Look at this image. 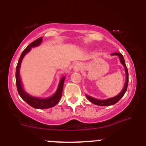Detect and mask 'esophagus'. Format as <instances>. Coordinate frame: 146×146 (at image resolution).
Instances as JSON below:
<instances>
[{
    "instance_id": "esophagus-1",
    "label": "esophagus",
    "mask_w": 146,
    "mask_h": 146,
    "mask_svg": "<svg viewBox=\"0 0 146 146\" xmlns=\"http://www.w3.org/2000/svg\"><path fill=\"white\" fill-rule=\"evenodd\" d=\"M78 65V66H76V68H79V67H80V66H79V64H77Z\"/></svg>"
}]
</instances>
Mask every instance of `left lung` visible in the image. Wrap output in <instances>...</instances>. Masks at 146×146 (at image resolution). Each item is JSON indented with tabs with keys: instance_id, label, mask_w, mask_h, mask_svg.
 Wrapping results in <instances>:
<instances>
[{
	"instance_id": "1",
	"label": "left lung",
	"mask_w": 146,
	"mask_h": 146,
	"mask_svg": "<svg viewBox=\"0 0 146 146\" xmlns=\"http://www.w3.org/2000/svg\"><path fill=\"white\" fill-rule=\"evenodd\" d=\"M111 55H117L119 56V58H120V61L123 66H124L125 68V71H126V82H125V85L124 87H123V90H122L121 92L117 96L114 97V98H110V99H107V100H97L93 98H91V97L88 96V95H86V98L89 100L93 104H96V105H99V106H110V105H113V104H116L117 102H119L121 98L124 95L125 92H126V90H127V87H128V82H129V73H128V69L127 67H126V64H125V61H124V58H123V55H122L121 53H113L111 54Z\"/></svg>"
}]
</instances>
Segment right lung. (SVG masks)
I'll list each match as a JSON object with an SVG mask.
<instances>
[{
  "instance_id": "right-lung-1",
  "label": "right lung",
  "mask_w": 146,
  "mask_h": 146,
  "mask_svg": "<svg viewBox=\"0 0 146 146\" xmlns=\"http://www.w3.org/2000/svg\"><path fill=\"white\" fill-rule=\"evenodd\" d=\"M42 41V37L38 38L33 42L29 44L27 46V48L23 51L21 56H20V58H19L18 63H17V67H16V73H15V80H16V85H17V92H18L19 95L21 97L22 99L24 101H25L31 107H34L36 109H48L50 107H54L57 103L58 102L61 98L62 95V91L63 88H64V82L65 80V77H63L61 79L58 85V89H57L56 93L53 95L52 97L48 98H45V99H41V98H34V97L30 96L28 94L26 93L23 90V87H22L21 80L20 78V64H21L22 60H23V57L25 56L26 54L28 51H30L31 48L35 46H37L38 45L40 44V43Z\"/></svg>"
}]
</instances>
